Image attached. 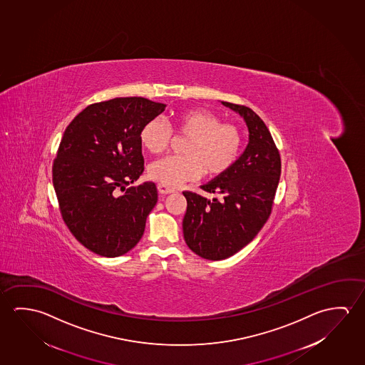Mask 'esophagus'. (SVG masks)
I'll list each match as a JSON object with an SVG mask.
<instances>
[{
    "mask_svg": "<svg viewBox=\"0 0 365 365\" xmlns=\"http://www.w3.org/2000/svg\"><path fill=\"white\" fill-rule=\"evenodd\" d=\"M158 191H159L160 195H168V193H173L175 190L172 188V187H168V185L159 183V185H158Z\"/></svg>",
    "mask_w": 365,
    "mask_h": 365,
    "instance_id": "obj_1",
    "label": "esophagus"
}]
</instances>
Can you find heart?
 I'll return each instance as SVG.
<instances>
[{"label":"heart","instance_id":"obj_1","mask_svg":"<svg viewBox=\"0 0 365 365\" xmlns=\"http://www.w3.org/2000/svg\"><path fill=\"white\" fill-rule=\"evenodd\" d=\"M175 135L187 138L182 146L185 155H169L149 167L151 180L165 185H178L196 180L201 173L219 177L227 172L240 155L243 135L238 125L221 123L216 114L205 109H187L174 117ZM172 130L163 120L146 122L140 141L151 154H160L172 140Z\"/></svg>","mask_w":365,"mask_h":365}]
</instances>
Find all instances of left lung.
I'll return each mask as SVG.
<instances>
[{
    "label": "left lung",
    "mask_w": 365,
    "mask_h": 365,
    "mask_svg": "<svg viewBox=\"0 0 365 365\" xmlns=\"http://www.w3.org/2000/svg\"><path fill=\"white\" fill-rule=\"evenodd\" d=\"M245 118L250 141L232 168L201 185L216 197L183 192V235L200 257L220 261L248 245L269 219L280 180L281 159L269 128L251 108L221 102Z\"/></svg>",
    "instance_id": "obj_1"
}]
</instances>
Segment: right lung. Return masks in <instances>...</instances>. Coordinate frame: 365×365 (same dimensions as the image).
Instances as JSON below:
<instances>
[{"label": "right lung", "mask_w": 365, "mask_h": 365, "mask_svg": "<svg viewBox=\"0 0 365 365\" xmlns=\"http://www.w3.org/2000/svg\"><path fill=\"white\" fill-rule=\"evenodd\" d=\"M165 104L140 96L94 103L67 125L52 168L61 215L72 235L103 257L131 251L158 201L144 172L140 132ZM125 190L123 195L116 191Z\"/></svg>", "instance_id": "obj_1"}]
</instances>
